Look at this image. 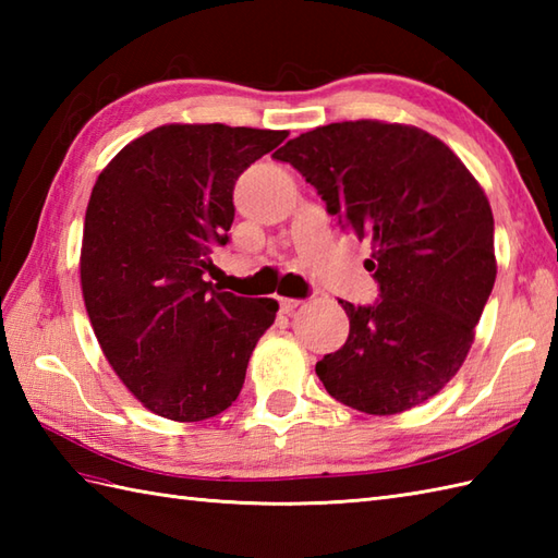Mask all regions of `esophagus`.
Here are the masks:
<instances>
[{
    "instance_id": "esophagus-1",
    "label": "esophagus",
    "mask_w": 558,
    "mask_h": 558,
    "mask_svg": "<svg viewBox=\"0 0 558 558\" xmlns=\"http://www.w3.org/2000/svg\"><path fill=\"white\" fill-rule=\"evenodd\" d=\"M278 302H280V312L282 314H290V312H294L302 304L300 300H288V298H280Z\"/></svg>"
}]
</instances>
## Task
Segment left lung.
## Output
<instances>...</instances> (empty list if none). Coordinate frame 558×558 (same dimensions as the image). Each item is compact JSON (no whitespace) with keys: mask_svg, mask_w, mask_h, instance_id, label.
<instances>
[{"mask_svg":"<svg viewBox=\"0 0 558 558\" xmlns=\"http://www.w3.org/2000/svg\"><path fill=\"white\" fill-rule=\"evenodd\" d=\"M290 162L340 228L369 240L381 302H342L350 336L316 362L326 390L366 414L434 398L465 362L496 280L494 216L441 138L412 124L336 122L288 141Z\"/></svg>","mask_w":558,"mask_h":558,"instance_id":"obj_1","label":"left lung"}]
</instances>
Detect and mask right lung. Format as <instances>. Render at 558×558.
Here are the masks:
<instances>
[{
    "mask_svg": "<svg viewBox=\"0 0 558 558\" xmlns=\"http://www.w3.org/2000/svg\"><path fill=\"white\" fill-rule=\"evenodd\" d=\"M288 132L162 124L108 162L90 192L81 290L105 360L141 405L174 422L216 417L236 400L276 300L204 280L228 244L232 189Z\"/></svg>",
    "mask_w": 558,
    "mask_h": 558,
    "instance_id": "obj_1",
    "label": "right lung"
}]
</instances>
